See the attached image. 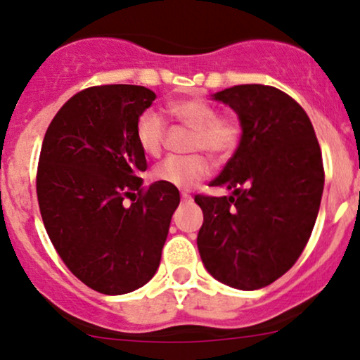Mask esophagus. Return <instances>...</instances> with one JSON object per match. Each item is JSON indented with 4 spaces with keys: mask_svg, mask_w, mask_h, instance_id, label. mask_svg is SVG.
I'll list each match as a JSON object with an SVG mask.
<instances>
[{
    "mask_svg": "<svg viewBox=\"0 0 360 360\" xmlns=\"http://www.w3.org/2000/svg\"><path fill=\"white\" fill-rule=\"evenodd\" d=\"M181 200H183V203H191L193 198H191V194L183 193V194H181Z\"/></svg>",
    "mask_w": 360,
    "mask_h": 360,
    "instance_id": "1",
    "label": "esophagus"
}]
</instances>
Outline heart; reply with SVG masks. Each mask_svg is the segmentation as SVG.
I'll list each match as a JSON object with an SVG mask.
<instances>
[{
	"label": "heart",
	"instance_id": "obj_1",
	"mask_svg": "<svg viewBox=\"0 0 360 360\" xmlns=\"http://www.w3.org/2000/svg\"><path fill=\"white\" fill-rule=\"evenodd\" d=\"M167 111L177 122L194 131L189 150H203L214 160L226 159L240 140L237 118L217 115L213 105L203 100H176L167 105ZM135 139L146 155L157 157L166 142V123L154 110H146L135 123ZM210 172L208 160L201 154L167 157L154 169L159 183L177 189H189L205 179Z\"/></svg>",
	"mask_w": 360,
	"mask_h": 360
}]
</instances>
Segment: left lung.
Returning <instances> with one entry per match:
<instances>
[{"mask_svg":"<svg viewBox=\"0 0 360 360\" xmlns=\"http://www.w3.org/2000/svg\"><path fill=\"white\" fill-rule=\"evenodd\" d=\"M213 100L238 115L242 139L212 181L232 194L194 196L203 210L198 250L214 279L254 291L286 274L307 247L323 194L320 143L307 111L278 88L240 84Z\"/></svg>","mask_w":360,"mask_h":360,"instance_id":"1","label":"left lung"}]
</instances>
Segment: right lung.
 <instances>
[{"label":"right lung","instance_id":"add662e5","mask_svg":"<svg viewBox=\"0 0 360 360\" xmlns=\"http://www.w3.org/2000/svg\"><path fill=\"white\" fill-rule=\"evenodd\" d=\"M154 100L143 86H93L74 94L45 131L37 169L45 230L68 269L103 295L152 279L181 201L177 188L157 181L143 189L139 177L147 160L135 123Z\"/></svg>","mask_w":360,"mask_h":360}]
</instances>
